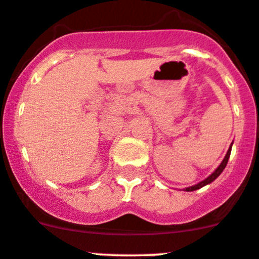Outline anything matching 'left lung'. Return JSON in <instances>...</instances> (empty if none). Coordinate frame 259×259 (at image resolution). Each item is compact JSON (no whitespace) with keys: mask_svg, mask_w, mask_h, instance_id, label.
I'll return each instance as SVG.
<instances>
[{"mask_svg":"<svg viewBox=\"0 0 259 259\" xmlns=\"http://www.w3.org/2000/svg\"><path fill=\"white\" fill-rule=\"evenodd\" d=\"M232 145H233V143H232ZM232 145H230V148H229V149H228L227 155H225V158H224V159H223V162L220 163L219 167H218L217 169H215L214 172H212L211 175L209 176V177L205 178L204 181H201V182L197 183V185L191 186V187H187V188H186V191H195V190H199V188L204 187V186L209 185V183H211L212 181L217 180V178L220 176V173H222L223 170H224V168L227 167V163H228V160H229V157H230V152H232Z\"/></svg>","mask_w":259,"mask_h":259,"instance_id":"left-lung-1","label":"left lung"}]
</instances>
